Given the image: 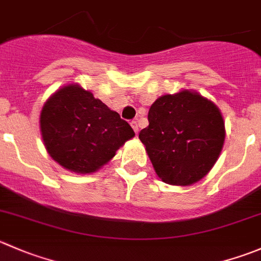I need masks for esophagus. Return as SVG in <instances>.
Returning a JSON list of instances; mask_svg holds the SVG:
<instances>
[{"mask_svg": "<svg viewBox=\"0 0 261 261\" xmlns=\"http://www.w3.org/2000/svg\"><path fill=\"white\" fill-rule=\"evenodd\" d=\"M131 127L134 128V131H135V134H136V135H138V133H139L138 121H131Z\"/></svg>", "mask_w": 261, "mask_h": 261, "instance_id": "esophagus-1", "label": "esophagus"}]
</instances>
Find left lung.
Returning <instances> with one entry per match:
<instances>
[{
	"mask_svg": "<svg viewBox=\"0 0 261 261\" xmlns=\"http://www.w3.org/2000/svg\"><path fill=\"white\" fill-rule=\"evenodd\" d=\"M148 121L139 139L162 181L186 186L211 171L226 135L214 103L187 90L167 94L151 105Z\"/></svg>",
	"mask_w": 261,
	"mask_h": 261,
	"instance_id": "1",
	"label": "left lung"
}]
</instances>
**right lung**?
<instances>
[{
  "instance_id": "add662e5",
  "label": "right lung",
  "mask_w": 261,
  "mask_h": 261,
  "mask_svg": "<svg viewBox=\"0 0 261 261\" xmlns=\"http://www.w3.org/2000/svg\"><path fill=\"white\" fill-rule=\"evenodd\" d=\"M40 131L49 155L63 168L92 173L135 135L131 126L79 85H67L43 106Z\"/></svg>"
}]
</instances>
